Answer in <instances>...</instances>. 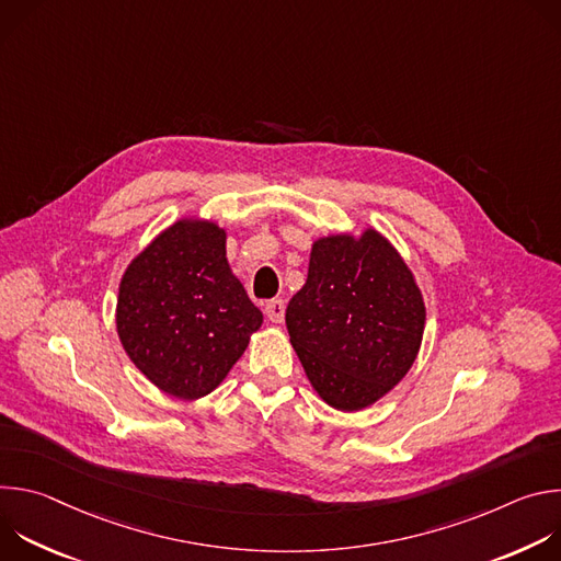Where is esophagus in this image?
<instances>
[{
    "label": "esophagus",
    "mask_w": 561,
    "mask_h": 561,
    "mask_svg": "<svg viewBox=\"0 0 561 561\" xmlns=\"http://www.w3.org/2000/svg\"><path fill=\"white\" fill-rule=\"evenodd\" d=\"M264 312H266V317L271 319L273 324H282V322H284V312H286L284 299H271V301H266Z\"/></svg>",
    "instance_id": "1"
}]
</instances>
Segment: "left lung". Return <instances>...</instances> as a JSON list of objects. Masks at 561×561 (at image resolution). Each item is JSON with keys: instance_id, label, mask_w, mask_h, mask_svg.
Segmentation results:
<instances>
[{"instance_id": "obj_1", "label": "left lung", "mask_w": 561, "mask_h": 561, "mask_svg": "<svg viewBox=\"0 0 561 561\" xmlns=\"http://www.w3.org/2000/svg\"><path fill=\"white\" fill-rule=\"evenodd\" d=\"M426 308L413 273L377 230L312 244L308 277L286 308L299 362L327 404L362 411L413 366Z\"/></svg>"}]
</instances>
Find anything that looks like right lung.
<instances>
[{"instance_id":"right-lung-1","label":"right lung","mask_w":561,"mask_h":561,"mask_svg":"<svg viewBox=\"0 0 561 561\" xmlns=\"http://www.w3.org/2000/svg\"><path fill=\"white\" fill-rule=\"evenodd\" d=\"M230 273L226 232L182 219L133 260L119 284L117 333L133 364L180 399L208 394L262 327Z\"/></svg>"}]
</instances>
